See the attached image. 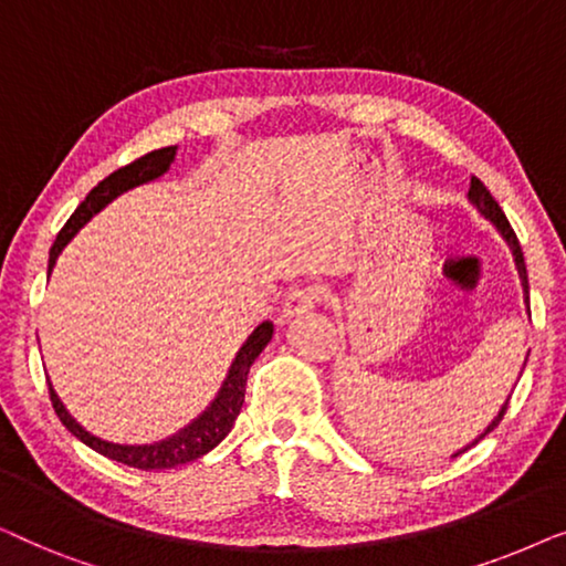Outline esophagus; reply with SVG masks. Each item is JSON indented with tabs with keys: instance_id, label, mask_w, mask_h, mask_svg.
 <instances>
[{
	"instance_id": "1",
	"label": "esophagus",
	"mask_w": 566,
	"mask_h": 566,
	"mask_svg": "<svg viewBox=\"0 0 566 566\" xmlns=\"http://www.w3.org/2000/svg\"><path fill=\"white\" fill-rule=\"evenodd\" d=\"M324 296H327V289L319 283H306V285H301V289H293L289 296H285L283 316L304 314V312H308V308H314L316 304H322Z\"/></svg>"
}]
</instances>
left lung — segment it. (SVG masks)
Listing matches in <instances>:
<instances>
[{
	"label": "left lung",
	"mask_w": 566,
	"mask_h": 566,
	"mask_svg": "<svg viewBox=\"0 0 566 566\" xmlns=\"http://www.w3.org/2000/svg\"><path fill=\"white\" fill-rule=\"evenodd\" d=\"M469 198H471V203H474L479 211H482L486 219H490L494 227H497L500 231H502V237L507 239V244H510V250H513V254H515V265H517V273H521V281H523V291H525V298H528V275H525V260H523V250H521V242H517V237H515V231H513V227H510V221H507V216L502 213V208H500V203L497 200L492 198V192L484 188V182L479 180V177H471V185H469ZM507 405H510V399L505 401V405H502V409H500V415L494 417V420L486 424V430L482 432V436H479L474 443L471 446H476L479 440H484L486 436H490V432L497 428L500 424V420L502 417H505V412H507ZM469 446V448H471ZM469 448H463V451H469ZM461 451V453H463Z\"/></svg>",
	"instance_id": "1"
}]
</instances>
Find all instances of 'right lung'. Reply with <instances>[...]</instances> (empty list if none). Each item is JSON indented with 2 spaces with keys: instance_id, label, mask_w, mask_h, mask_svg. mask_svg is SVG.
Here are the masks:
<instances>
[{
  "instance_id": "1",
  "label": "right lung",
  "mask_w": 566,
  "mask_h": 566,
  "mask_svg": "<svg viewBox=\"0 0 566 566\" xmlns=\"http://www.w3.org/2000/svg\"><path fill=\"white\" fill-rule=\"evenodd\" d=\"M175 151H177V146L154 149L149 154H144V157L134 159L130 165L115 169V172L107 175L103 182H97L95 188L90 190V196L82 200L80 208L72 213V219L64 223V229L59 231L56 242H53V247H51L49 273H51V268L56 265V258H59V252L64 250V244L84 227V223L92 219V216L99 211V208H105L115 196H120L123 190H130V188H136V185L149 182V180H154V177L165 175L167 167L172 165ZM270 337H273V324L262 322L260 327L252 332L250 339L242 345V350L237 353V360L231 363V370H229L227 381H223V389L219 391V397H216L213 405L208 407V412L200 415L196 422L188 424L182 432H177V436H172L169 440H161V443L113 446L95 436H90V432L80 428L74 417L66 412L64 405H61V399L56 397V391H53V386L49 384L51 405H53V409H56L59 420L64 422V428L72 432V436L80 438L84 446H90L92 451L103 453V455H107V459H113L118 463H126V467L144 469V471L175 469V467H180V463L196 461V459H200V455H206L211 448L219 446L221 440L229 436L231 424H234L239 409H242V405H244L247 374H250V366L258 360V355L265 350Z\"/></svg>"
}]
</instances>
